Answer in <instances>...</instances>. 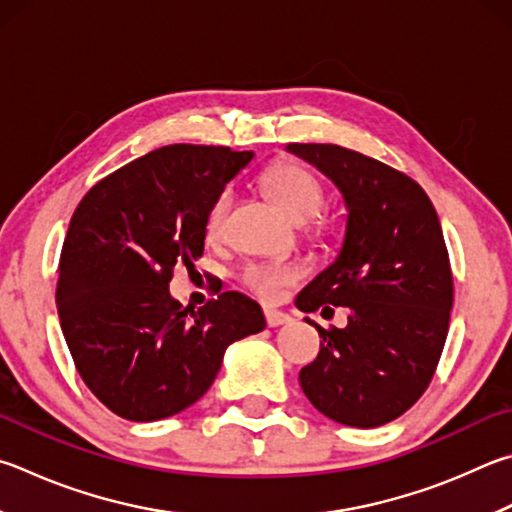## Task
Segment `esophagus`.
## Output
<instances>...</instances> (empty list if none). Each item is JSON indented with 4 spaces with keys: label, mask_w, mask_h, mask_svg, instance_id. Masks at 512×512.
I'll list each match as a JSON object with an SVG mask.
<instances>
[{
    "label": "esophagus",
    "mask_w": 512,
    "mask_h": 512,
    "mask_svg": "<svg viewBox=\"0 0 512 512\" xmlns=\"http://www.w3.org/2000/svg\"><path fill=\"white\" fill-rule=\"evenodd\" d=\"M264 318H266V324H268V327H282V324H288V322H291V318H288L286 313L273 311V309H266V311H264Z\"/></svg>",
    "instance_id": "34e87169"
}]
</instances>
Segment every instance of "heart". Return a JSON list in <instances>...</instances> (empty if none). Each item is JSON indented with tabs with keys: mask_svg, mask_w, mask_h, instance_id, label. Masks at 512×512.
<instances>
[{
	"mask_svg": "<svg viewBox=\"0 0 512 512\" xmlns=\"http://www.w3.org/2000/svg\"><path fill=\"white\" fill-rule=\"evenodd\" d=\"M262 185L293 221H300V224L311 221L315 235H327L331 224L327 217L320 215L324 201H327V188L311 167L300 161L273 163L264 170ZM232 206H235V190L232 188H224L212 199L206 212L208 239L217 241L224 237ZM300 277V266L291 262H253L241 268L239 282L259 300L275 302L288 286L300 282Z\"/></svg>",
	"mask_w": 512,
	"mask_h": 512,
	"instance_id": "b5f03b06",
	"label": "heart"
}]
</instances>
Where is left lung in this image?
<instances>
[{
	"label": "left lung",
	"instance_id": "obj_1",
	"mask_svg": "<svg viewBox=\"0 0 512 512\" xmlns=\"http://www.w3.org/2000/svg\"><path fill=\"white\" fill-rule=\"evenodd\" d=\"M336 181L349 221L340 255L297 295L304 313L351 311L345 329L315 327L320 353L300 385L315 410L378 427L423 396L450 329L454 280L430 197L410 174L329 143H288Z\"/></svg>",
	"mask_w": 512,
	"mask_h": 512
}]
</instances>
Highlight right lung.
Wrapping results in <instances>:
<instances>
[{
	"mask_svg": "<svg viewBox=\"0 0 512 512\" xmlns=\"http://www.w3.org/2000/svg\"><path fill=\"white\" fill-rule=\"evenodd\" d=\"M250 159L221 145H167L100 179L73 212L55 288L62 333L85 385L127 421L197 403L232 342L266 327L235 291L197 311L170 297L174 268L203 255L212 199Z\"/></svg>",
	"mask_w": 512,
	"mask_h": 512,
	"instance_id": "obj_1",
	"label": "right lung"
}]
</instances>
